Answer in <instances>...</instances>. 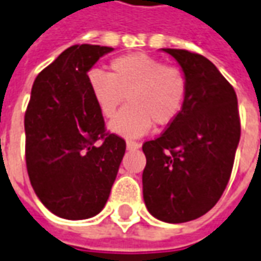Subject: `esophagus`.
Here are the masks:
<instances>
[{
    "instance_id": "esophagus-1",
    "label": "esophagus",
    "mask_w": 261,
    "mask_h": 261,
    "mask_svg": "<svg viewBox=\"0 0 261 261\" xmlns=\"http://www.w3.org/2000/svg\"><path fill=\"white\" fill-rule=\"evenodd\" d=\"M125 145H127V149H137L141 147V144L140 143H137V141H130V140L127 141V144H125Z\"/></svg>"
}]
</instances>
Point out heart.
Returning <instances> with one entry per match:
<instances>
[{
  "label": "heart",
  "instance_id": "heart-1",
  "mask_svg": "<svg viewBox=\"0 0 261 261\" xmlns=\"http://www.w3.org/2000/svg\"><path fill=\"white\" fill-rule=\"evenodd\" d=\"M109 67V74L92 70L89 86L106 118L117 114L127 96L130 106L113 121V131L124 137H140L152 123L164 127L179 116L189 87L182 67L165 65L141 52L117 56Z\"/></svg>",
  "mask_w": 261,
  "mask_h": 261
}]
</instances>
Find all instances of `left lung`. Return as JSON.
Instances as JSON below:
<instances>
[{"mask_svg": "<svg viewBox=\"0 0 261 261\" xmlns=\"http://www.w3.org/2000/svg\"><path fill=\"white\" fill-rule=\"evenodd\" d=\"M162 50L181 65L189 87L179 116L143 144V194L156 219L184 223L209 212L226 189L240 116L234 89L212 62L185 49Z\"/></svg>", "mask_w": 261, "mask_h": 261, "instance_id": "left-lung-1", "label": "left lung"}]
</instances>
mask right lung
Segmentation results:
<instances>
[{
	"label": "right lung",
	"mask_w": 261,
	"mask_h": 261,
	"mask_svg": "<svg viewBox=\"0 0 261 261\" xmlns=\"http://www.w3.org/2000/svg\"><path fill=\"white\" fill-rule=\"evenodd\" d=\"M113 48L73 45L36 76L25 112V161L36 196L79 220L105 207L125 152L107 131L89 86L90 67Z\"/></svg>",
	"instance_id": "add662e5"
}]
</instances>
